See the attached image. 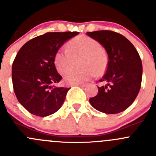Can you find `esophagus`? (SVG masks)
Returning <instances> with one entry per match:
<instances>
[{"mask_svg":"<svg viewBox=\"0 0 156 156\" xmlns=\"http://www.w3.org/2000/svg\"><path fill=\"white\" fill-rule=\"evenodd\" d=\"M75 86H78V87H84L86 86V84H75Z\"/></svg>","mask_w":156,"mask_h":156,"instance_id":"1","label":"esophagus"}]
</instances>
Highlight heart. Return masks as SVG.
<instances>
[{
	"mask_svg": "<svg viewBox=\"0 0 156 156\" xmlns=\"http://www.w3.org/2000/svg\"><path fill=\"white\" fill-rule=\"evenodd\" d=\"M78 68L69 72L64 78L67 84L75 85L89 81L96 75H103L108 66V56L97 41L81 35L67 43L66 50L60 49L54 58L55 66L60 74L67 73L75 65Z\"/></svg>",
	"mask_w": 156,
	"mask_h": 156,
	"instance_id": "heart-1",
	"label": "heart"
}]
</instances>
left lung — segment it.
<instances>
[{
  "mask_svg": "<svg viewBox=\"0 0 156 156\" xmlns=\"http://www.w3.org/2000/svg\"><path fill=\"white\" fill-rule=\"evenodd\" d=\"M108 53L106 72L99 81L98 94L90 98L91 106L101 112L117 114L127 108L136 99L141 87L143 66L137 50L125 36L108 30L87 32Z\"/></svg>",
  "mask_w": 156,
  "mask_h": 156,
  "instance_id": "obj_1",
  "label": "left lung"
}]
</instances>
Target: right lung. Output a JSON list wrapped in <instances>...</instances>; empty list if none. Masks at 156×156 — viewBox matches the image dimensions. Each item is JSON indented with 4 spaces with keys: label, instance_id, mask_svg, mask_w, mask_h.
<instances>
[{
    "label": "right lung",
    "instance_id": "add662e5",
    "mask_svg": "<svg viewBox=\"0 0 156 156\" xmlns=\"http://www.w3.org/2000/svg\"><path fill=\"white\" fill-rule=\"evenodd\" d=\"M77 31L48 32L26 42L12 66L14 93L20 104L34 115L45 117L59 109L70 88L51 86L62 76L54 64L56 53Z\"/></svg>",
    "mask_w": 156,
    "mask_h": 156
}]
</instances>
